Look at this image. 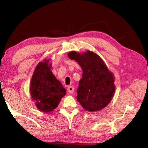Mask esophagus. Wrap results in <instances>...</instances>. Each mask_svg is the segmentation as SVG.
<instances>
[{"label": "esophagus", "mask_w": 148, "mask_h": 148, "mask_svg": "<svg viewBox=\"0 0 148 148\" xmlns=\"http://www.w3.org/2000/svg\"><path fill=\"white\" fill-rule=\"evenodd\" d=\"M67 91L69 94H73L74 92V88L73 86H69L67 88Z\"/></svg>", "instance_id": "1"}]
</instances>
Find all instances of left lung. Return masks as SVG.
<instances>
[{
	"mask_svg": "<svg viewBox=\"0 0 148 148\" xmlns=\"http://www.w3.org/2000/svg\"><path fill=\"white\" fill-rule=\"evenodd\" d=\"M69 58L76 60L83 70L77 90V100L86 111H99L111 101L115 92L114 76L95 53L72 51Z\"/></svg>",
	"mask_w": 148,
	"mask_h": 148,
	"instance_id": "left-lung-1",
	"label": "left lung"
}]
</instances>
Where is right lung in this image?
Segmentation results:
<instances>
[{
  "mask_svg": "<svg viewBox=\"0 0 148 148\" xmlns=\"http://www.w3.org/2000/svg\"><path fill=\"white\" fill-rule=\"evenodd\" d=\"M45 59L36 66L30 85L32 99L37 108L44 112H51L57 108L66 90L51 71V64Z\"/></svg>",
  "mask_w": 148,
  "mask_h": 148,
  "instance_id": "1",
  "label": "right lung"
}]
</instances>
